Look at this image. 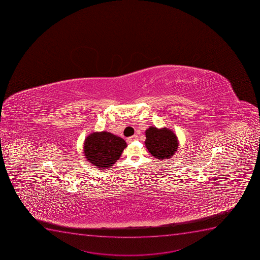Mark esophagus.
<instances>
[{"label": "esophagus", "mask_w": 260, "mask_h": 260, "mask_svg": "<svg viewBox=\"0 0 260 260\" xmlns=\"http://www.w3.org/2000/svg\"><path fill=\"white\" fill-rule=\"evenodd\" d=\"M137 139H138V137H137V135H134L132 137H128V139H127V142H132L133 141H137Z\"/></svg>", "instance_id": "34e87169"}]
</instances>
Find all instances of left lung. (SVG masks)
<instances>
[{
  "label": "left lung",
  "instance_id": "left-lung-1",
  "mask_svg": "<svg viewBox=\"0 0 260 260\" xmlns=\"http://www.w3.org/2000/svg\"><path fill=\"white\" fill-rule=\"evenodd\" d=\"M146 138L145 145L148 152L157 159L171 158L177 151V137L170 128L151 126L146 131Z\"/></svg>",
  "mask_w": 260,
  "mask_h": 260
}]
</instances>
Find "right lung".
Listing matches in <instances>:
<instances>
[{
    "instance_id": "1",
    "label": "right lung",
    "mask_w": 260,
    "mask_h": 260,
    "mask_svg": "<svg viewBox=\"0 0 260 260\" xmlns=\"http://www.w3.org/2000/svg\"><path fill=\"white\" fill-rule=\"evenodd\" d=\"M126 147L124 140L110 132H93L85 138L84 154L90 165L107 170L119 159Z\"/></svg>"
}]
</instances>
